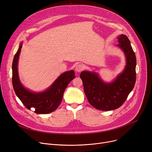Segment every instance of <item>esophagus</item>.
<instances>
[{"mask_svg":"<svg viewBox=\"0 0 152 152\" xmlns=\"http://www.w3.org/2000/svg\"><path fill=\"white\" fill-rule=\"evenodd\" d=\"M84 68V66L83 65V64H78V65L76 66L75 70L76 72L79 73V72H81L82 70H83Z\"/></svg>","mask_w":152,"mask_h":152,"instance_id":"obj_1","label":"esophagus"}]
</instances>
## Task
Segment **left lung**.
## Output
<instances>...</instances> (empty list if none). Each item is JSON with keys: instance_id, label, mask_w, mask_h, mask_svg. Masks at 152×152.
I'll list each match as a JSON object with an SVG mask.
<instances>
[{"instance_id": "1", "label": "left lung", "mask_w": 152, "mask_h": 152, "mask_svg": "<svg viewBox=\"0 0 152 152\" xmlns=\"http://www.w3.org/2000/svg\"><path fill=\"white\" fill-rule=\"evenodd\" d=\"M116 46L123 50L126 57V66L111 83L103 81L94 71H83L82 79L85 94L90 104L102 111H110L120 107L132 91L136 79V57L130 41L124 34L118 36Z\"/></svg>"}]
</instances>
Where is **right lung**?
Returning <instances> with one entry per match:
<instances>
[{"label": "right lung", "instance_id": "right-lung-1", "mask_svg": "<svg viewBox=\"0 0 152 152\" xmlns=\"http://www.w3.org/2000/svg\"><path fill=\"white\" fill-rule=\"evenodd\" d=\"M22 45L21 42L12 63V84L15 92L28 110L34 108L37 114L52 113L60 105L64 91L71 80L75 78V72L70 70L63 73L44 91H30L21 84L18 76V64Z\"/></svg>", "mask_w": 152, "mask_h": 152}]
</instances>
